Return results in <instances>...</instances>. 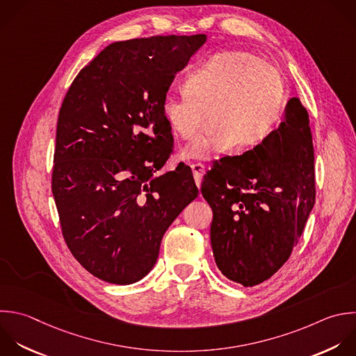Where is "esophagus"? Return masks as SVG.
Here are the masks:
<instances>
[{
	"mask_svg": "<svg viewBox=\"0 0 356 356\" xmlns=\"http://www.w3.org/2000/svg\"><path fill=\"white\" fill-rule=\"evenodd\" d=\"M192 168V172H193V178H195V182L197 185V188L200 186V181L203 178V172H204V165L202 163H196V164H192L191 165Z\"/></svg>",
	"mask_w": 356,
	"mask_h": 356,
	"instance_id": "34e87169",
	"label": "esophagus"
}]
</instances>
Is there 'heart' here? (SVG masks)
I'll return each mask as SVG.
<instances>
[{
  "label": "heart",
  "instance_id": "heart-1",
  "mask_svg": "<svg viewBox=\"0 0 356 356\" xmlns=\"http://www.w3.org/2000/svg\"><path fill=\"white\" fill-rule=\"evenodd\" d=\"M285 107V83L280 71L246 51H222L209 57L185 79V90H168L163 113L184 139L195 136L206 113L214 111L217 129L191 142L185 154L213 160L242 145L268 138Z\"/></svg>",
  "mask_w": 356,
  "mask_h": 356
}]
</instances>
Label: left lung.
Returning a JSON list of instances; mask_svg holds the SVG:
<instances>
[{
  "instance_id": "left-lung-1",
  "label": "left lung",
  "mask_w": 356,
  "mask_h": 356,
  "mask_svg": "<svg viewBox=\"0 0 356 356\" xmlns=\"http://www.w3.org/2000/svg\"><path fill=\"white\" fill-rule=\"evenodd\" d=\"M213 210L216 264L231 281L253 286L289 259L316 199L309 114L298 97L285 121L242 156L222 157L202 182Z\"/></svg>"
}]
</instances>
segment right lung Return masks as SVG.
Masks as SVG:
<instances>
[{
	"instance_id": "obj_1",
	"label": "right lung",
	"mask_w": 356,
	"mask_h": 356,
	"mask_svg": "<svg viewBox=\"0 0 356 356\" xmlns=\"http://www.w3.org/2000/svg\"><path fill=\"white\" fill-rule=\"evenodd\" d=\"M204 42L171 35L113 43L64 97L51 189L67 246L103 281L143 278L164 232L199 195L188 165L159 170L174 149L164 96Z\"/></svg>"
}]
</instances>
